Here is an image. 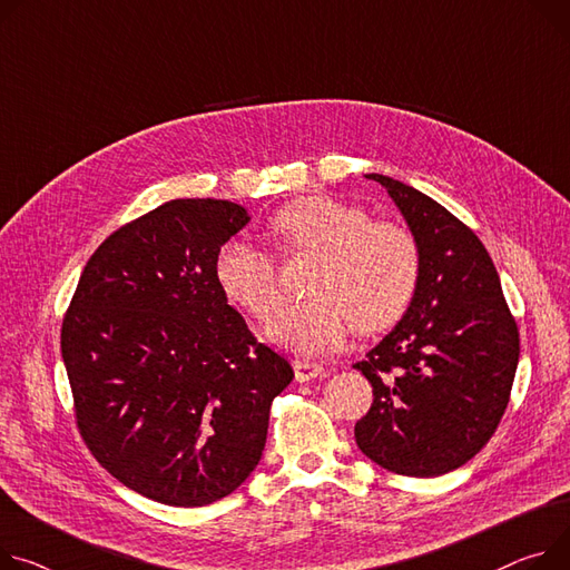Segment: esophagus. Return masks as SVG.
Instances as JSON below:
<instances>
[{"label":"esophagus","instance_id":"esophagus-1","mask_svg":"<svg viewBox=\"0 0 570 570\" xmlns=\"http://www.w3.org/2000/svg\"><path fill=\"white\" fill-rule=\"evenodd\" d=\"M294 374H296L298 383H305V381H313L317 376H324V367L317 363H311V361H294Z\"/></svg>","mask_w":570,"mask_h":570}]
</instances>
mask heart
I'll return each mask as SVG.
<instances>
[{
	"label": "heart",
	"mask_w": 570,
	"mask_h": 570,
	"mask_svg": "<svg viewBox=\"0 0 570 570\" xmlns=\"http://www.w3.org/2000/svg\"><path fill=\"white\" fill-rule=\"evenodd\" d=\"M272 235L285 253H317L308 301L289 303L272 317L265 335L303 356H322L344 344L358 326L365 333L395 324L409 308L420 276L413 235L376 222L328 196L301 198L281 209ZM214 278L228 301L265 320L278 305L276 259L244 239L216 253Z\"/></svg>",
	"instance_id": "b5f03b06"
}]
</instances>
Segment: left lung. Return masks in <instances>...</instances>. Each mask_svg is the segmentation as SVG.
<instances>
[{
  "label": "left lung",
  "instance_id": "left-lung-1",
  "mask_svg": "<svg viewBox=\"0 0 570 570\" xmlns=\"http://www.w3.org/2000/svg\"><path fill=\"white\" fill-rule=\"evenodd\" d=\"M417 244L420 276L406 313L354 367L374 387L356 443L406 476L461 468L495 433L518 367V326L479 237L441 203L381 173Z\"/></svg>",
  "mask_w": 570,
  "mask_h": 570
}]
</instances>
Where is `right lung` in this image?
I'll return each mask as SVG.
<instances>
[{"instance_id":"add662e5","label":"right lung","mask_w":570,"mask_h":570,"mask_svg":"<svg viewBox=\"0 0 570 570\" xmlns=\"http://www.w3.org/2000/svg\"><path fill=\"white\" fill-rule=\"evenodd\" d=\"M248 222L230 200H168L98 246L66 313L79 433L148 500L203 507L242 487L294 379L214 278L218 248Z\"/></svg>"}]
</instances>
